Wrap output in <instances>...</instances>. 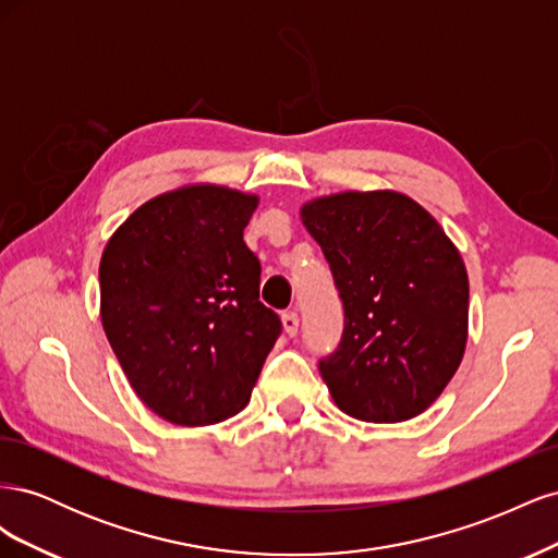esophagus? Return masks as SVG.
Instances as JSON below:
<instances>
[{
	"label": "esophagus",
	"mask_w": 558,
	"mask_h": 558,
	"mask_svg": "<svg viewBox=\"0 0 558 558\" xmlns=\"http://www.w3.org/2000/svg\"><path fill=\"white\" fill-rule=\"evenodd\" d=\"M281 324H283V330L289 337H295L298 335V328H300V316L295 312H283L281 314Z\"/></svg>",
	"instance_id": "esophagus-1"
}]
</instances>
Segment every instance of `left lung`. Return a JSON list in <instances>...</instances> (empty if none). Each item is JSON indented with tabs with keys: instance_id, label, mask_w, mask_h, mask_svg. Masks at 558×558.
Listing matches in <instances>:
<instances>
[{
	"instance_id": "8db88e82",
	"label": "left lung",
	"mask_w": 558,
	"mask_h": 558,
	"mask_svg": "<svg viewBox=\"0 0 558 558\" xmlns=\"http://www.w3.org/2000/svg\"><path fill=\"white\" fill-rule=\"evenodd\" d=\"M344 307L342 340L318 361L344 414L398 424L437 400L468 340V272L440 223L396 191L302 205Z\"/></svg>"
}]
</instances>
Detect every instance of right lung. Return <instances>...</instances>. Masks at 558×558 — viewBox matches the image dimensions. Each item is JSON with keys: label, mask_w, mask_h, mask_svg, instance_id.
Wrapping results in <instances>:
<instances>
[{"label": "right lung", "mask_w": 558, "mask_h": 558, "mask_svg": "<svg viewBox=\"0 0 558 558\" xmlns=\"http://www.w3.org/2000/svg\"><path fill=\"white\" fill-rule=\"evenodd\" d=\"M256 195L185 185L148 199L99 263V314L134 393L177 426H209L251 398L281 335L244 228Z\"/></svg>", "instance_id": "1"}]
</instances>
